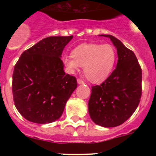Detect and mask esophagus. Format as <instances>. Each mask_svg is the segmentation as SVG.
Masks as SVG:
<instances>
[{"label":"esophagus","mask_w":156,"mask_h":156,"mask_svg":"<svg viewBox=\"0 0 156 156\" xmlns=\"http://www.w3.org/2000/svg\"><path fill=\"white\" fill-rule=\"evenodd\" d=\"M77 83H79V84H82V83H84V81L82 79H77Z\"/></svg>","instance_id":"1"}]
</instances>
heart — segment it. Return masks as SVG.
Returning <instances> with one entry per match:
<instances>
[{
  "label": "heart",
  "instance_id": "obj_1",
  "mask_svg": "<svg viewBox=\"0 0 156 156\" xmlns=\"http://www.w3.org/2000/svg\"><path fill=\"white\" fill-rule=\"evenodd\" d=\"M116 58V51L112 45L84 43L76 47L71 56H66L62 61L70 73H74L83 66L85 76L91 82L98 83L109 76Z\"/></svg>",
  "mask_w": 156,
  "mask_h": 156
}]
</instances>
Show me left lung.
Returning a JSON list of instances; mask_svg holds the SVG:
<instances>
[{
  "instance_id": "1",
  "label": "left lung",
  "mask_w": 156,
  "mask_h": 156,
  "mask_svg": "<svg viewBox=\"0 0 156 156\" xmlns=\"http://www.w3.org/2000/svg\"><path fill=\"white\" fill-rule=\"evenodd\" d=\"M118 62L111 75L100 85L92 87L88 108L92 120L99 126L122 124L137 109L142 93V70L135 54L112 35Z\"/></svg>"
}]
</instances>
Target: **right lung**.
I'll use <instances>...</instances> for the list:
<instances>
[{"mask_svg":"<svg viewBox=\"0 0 156 156\" xmlns=\"http://www.w3.org/2000/svg\"><path fill=\"white\" fill-rule=\"evenodd\" d=\"M72 38L46 37L23 51L16 62L12 75L13 100L27 120L44 124L62 115L77 87L76 77L65 73L61 58Z\"/></svg>","mask_w":156,"mask_h":156,"instance_id":"right-lung-1","label":"right lung"}]
</instances>
